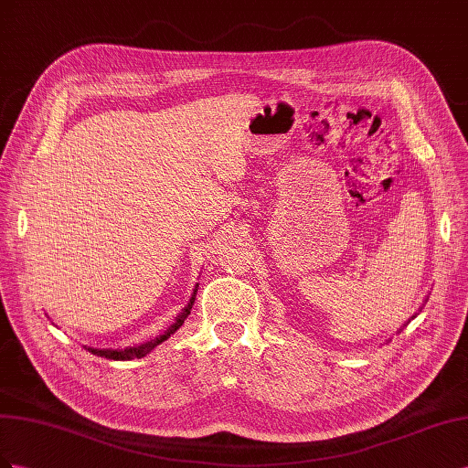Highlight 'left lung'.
Here are the masks:
<instances>
[{
    "instance_id": "8db88e82",
    "label": "left lung",
    "mask_w": 468,
    "mask_h": 468,
    "mask_svg": "<svg viewBox=\"0 0 468 468\" xmlns=\"http://www.w3.org/2000/svg\"><path fill=\"white\" fill-rule=\"evenodd\" d=\"M425 300H427V298H425ZM416 315H418V314H416ZM416 315H411V319H413V317H416ZM408 324H410V319H408Z\"/></svg>"
}]
</instances>
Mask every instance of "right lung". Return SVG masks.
<instances>
[{
  "label": "right lung",
  "mask_w": 468,
  "mask_h": 468,
  "mask_svg": "<svg viewBox=\"0 0 468 468\" xmlns=\"http://www.w3.org/2000/svg\"><path fill=\"white\" fill-rule=\"evenodd\" d=\"M196 292H197V286H196L194 292H192L190 302L184 305V310L176 315V319H175V322H172V325L163 333V335H158L156 339H151V341L135 345V346H125V349H93V346H86V349H88L91 355L105 356V358H110V360L143 358L144 355H149V353L154 349V346H158L160 343H165L166 339H170V335H175V333L182 327V324L186 322V317H188L190 312H192V305H194V300H196Z\"/></svg>",
  "instance_id": "obj_1"
}]
</instances>
